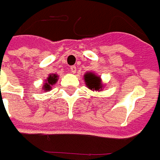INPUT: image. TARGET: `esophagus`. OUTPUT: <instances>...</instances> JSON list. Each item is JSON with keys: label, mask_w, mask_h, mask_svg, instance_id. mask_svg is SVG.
Returning <instances> with one entry per match:
<instances>
[{"label": "esophagus", "mask_w": 160, "mask_h": 160, "mask_svg": "<svg viewBox=\"0 0 160 160\" xmlns=\"http://www.w3.org/2000/svg\"><path fill=\"white\" fill-rule=\"evenodd\" d=\"M70 71L72 73H76V67L75 66H72L70 68Z\"/></svg>", "instance_id": "34e87169"}]
</instances>
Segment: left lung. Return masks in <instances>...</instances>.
Masks as SVG:
<instances>
[{
    "label": "left lung",
    "instance_id": "8db88e82",
    "mask_svg": "<svg viewBox=\"0 0 160 160\" xmlns=\"http://www.w3.org/2000/svg\"><path fill=\"white\" fill-rule=\"evenodd\" d=\"M84 80L87 85V87H88V89L92 91L95 90L98 92H101L104 87L100 76H98L92 72H87L85 73Z\"/></svg>",
    "mask_w": 160,
    "mask_h": 160
}]
</instances>
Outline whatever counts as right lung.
<instances>
[{
  "label": "right lung",
  "instance_id": "1",
  "mask_svg": "<svg viewBox=\"0 0 160 160\" xmlns=\"http://www.w3.org/2000/svg\"><path fill=\"white\" fill-rule=\"evenodd\" d=\"M58 75L56 74V73H50L49 74V76L47 77V79H46L44 81H45V83H43L42 85V90L43 92H49L52 89L53 86H55V84L57 82V80H58Z\"/></svg>",
  "mask_w": 160,
  "mask_h": 160
}]
</instances>
